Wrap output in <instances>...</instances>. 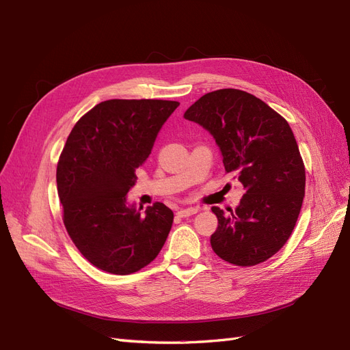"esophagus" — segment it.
<instances>
[{"label": "esophagus", "instance_id": "1", "mask_svg": "<svg viewBox=\"0 0 350 350\" xmlns=\"http://www.w3.org/2000/svg\"><path fill=\"white\" fill-rule=\"evenodd\" d=\"M197 211H198V208H196V207H187V208H179L176 215L179 217H188V216L196 215Z\"/></svg>", "mask_w": 350, "mask_h": 350}]
</instances>
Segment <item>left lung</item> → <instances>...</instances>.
<instances>
[{"instance_id": "left-lung-1", "label": "left lung", "mask_w": 350, "mask_h": 350, "mask_svg": "<svg viewBox=\"0 0 350 350\" xmlns=\"http://www.w3.org/2000/svg\"><path fill=\"white\" fill-rule=\"evenodd\" d=\"M184 118L213 135L225 171L245 189L230 215L211 207L219 221L211 248L241 267L269 260L289 239L305 196V166L288 121L238 89L204 94Z\"/></svg>"}]
</instances>
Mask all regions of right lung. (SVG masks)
<instances>
[{
	"mask_svg": "<svg viewBox=\"0 0 350 350\" xmlns=\"http://www.w3.org/2000/svg\"><path fill=\"white\" fill-rule=\"evenodd\" d=\"M175 100L111 99L74 125L57 166L64 225L83 257L112 274H131L161 252L174 213L154 203L142 215L126 203L135 169L152 153Z\"/></svg>",
	"mask_w": 350,
	"mask_h": 350,
	"instance_id": "add662e5",
	"label": "right lung"
}]
</instances>
